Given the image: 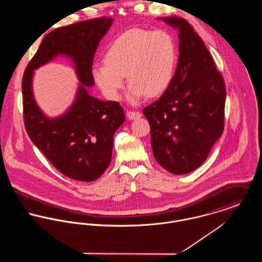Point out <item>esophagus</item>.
Segmentation results:
<instances>
[{
  "label": "esophagus",
  "instance_id": "obj_1",
  "mask_svg": "<svg viewBox=\"0 0 262 262\" xmlns=\"http://www.w3.org/2000/svg\"><path fill=\"white\" fill-rule=\"evenodd\" d=\"M127 116L130 120H135V119H138V118L141 117V113L138 112V111L129 110V111H127Z\"/></svg>",
  "mask_w": 262,
  "mask_h": 262
}]
</instances>
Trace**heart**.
Instances as JSON below:
<instances>
[{"label": "heart", "mask_w": 262, "mask_h": 262, "mask_svg": "<svg viewBox=\"0 0 262 262\" xmlns=\"http://www.w3.org/2000/svg\"><path fill=\"white\" fill-rule=\"evenodd\" d=\"M177 60L176 43L167 32L130 29L113 41L104 56L105 64H96L92 75L111 100L120 98L127 75L129 99L135 103L146 94L155 97L168 88Z\"/></svg>", "instance_id": "obj_1"}]
</instances>
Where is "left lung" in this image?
I'll return each mask as SVG.
<instances>
[{"label": "left lung", "mask_w": 262, "mask_h": 262, "mask_svg": "<svg viewBox=\"0 0 262 262\" xmlns=\"http://www.w3.org/2000/svg\"><path fill=\"white\" fill-rule=\"evenodd\" d=\"M180 30V56L163 95L143 109L157 162L173 174H186L207 159L223 134L224 78L202 38L187 20L163 17Z\"/></svg>", "instance_id": "left-lung-1"}]
</instances>
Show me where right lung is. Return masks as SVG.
<instances>
[{"label":"right lung","instance_id":"obj_1","mask_svg":"<svg viewBox=\"0 0 262 262\" xmlns=\"http://www.w3.org/2000/svg\"><path fill=\"white\" fill-rule=\"evenodd\" d=\"M112 22V18L101 17L49 32L22 78L23 117L28 136L58 171L79 182L96 181L107 169L112 158L114 134L125 121L124 110L118 102L98 100L84 86L95 83L94 55ZM57 54L72 57L83 84L69 112L49 119L36 106L31 80L33 71Z\"/></svg>","mask_w":262,"mask_h":262}]
</instances>
